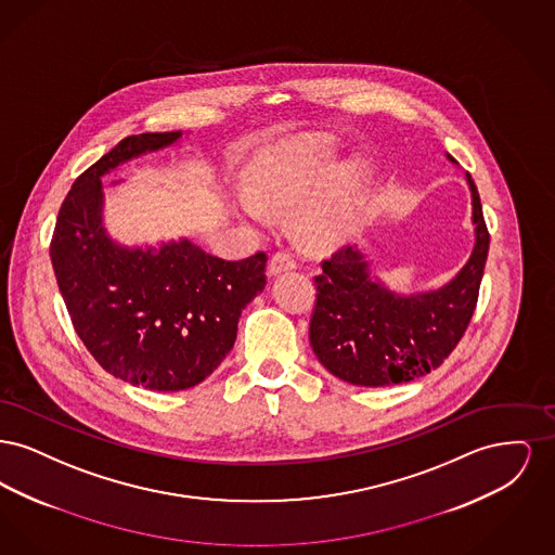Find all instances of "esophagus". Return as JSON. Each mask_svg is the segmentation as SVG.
<instances>
[{
  "label": "esophagus",
  "instance_id": "esophagus-1",
  "mask_svg": "<svg viewBox=\"0 0 555 555\" xmlns=\"http://www.w3.org/2000/svg\"><path fill=\"white\" fill-rule=\"evenodd\" d=\"M295 266H297V262H295L293 254L287 251V249H281V251H276V254L270 258V274H281V272H285V270H293Z\"/></svg>",
  "mask_w": 555,
  "mask_h": 555
}]
</instances>
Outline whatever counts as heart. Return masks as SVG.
<instances>
[{
	"instance_id": "heart-1",
	"label": "heart",
	"mask_w": 555,
	"mask_h": 555,
	"mask_svg": "<svg viewBox=\"0 0 555 555\" xmlns=\"http://www.w3.org/2000/svg\"><path fill=\"white\" fill-rule=\"evenodd\" d=\"M333 168V143L324 137H301L258 159L247 172V186L266 206H289L326 183ZM241 206L251 218L264 216L262 206L251 197H243ZM360 210L362 168L349 164L328 185L299 202L295 218L304 237L326 245L353 233Z\"/></svg>"
}]
</instances>
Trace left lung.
Listing matches in <instances>:
<instances>
[{
	"mask_svg": "<svg viewBox=\"0 0 555 555\" xmlns=\"http://www.w3.org/2000/svg\"><path fill=\"white\" fill-rule=\"evenodd\" d=\"M466 179L473 191L475 249L443 289L393 295L370 276L369 262L351 245L322 260L314 276L310 344L322 366L341 380L362 387L414 380L439 369L464 337L489 254L480 197L470 175Z\"/></svg>",
	"mask_w": 555,
	"mask_h": 555,
	"instance_id": "8db88e82",
	"label": "left lung"
}]
</instances>
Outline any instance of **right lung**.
Segmentation results:
<instances>
[{
    "label": "right lung",
    "mask_w": 555,
    "mask_h": 555,
    "mask_svg": "<svg viewBox=\"0 0 555 555\" xmlns=\"http://www.w3.org/2000/svg\"><path fill=\"white\" fill-rule=\"evenodd\" d=\"M181 131L125 137L68 191L50 256L73 326L112 376L181 391L218 369L237 339L241 310L264 289L266 256L229 262L189 241L127 249L102 229L100 177L175 143Z\"/></svg>",
    "instance_id": "1"
}]
</instances>
